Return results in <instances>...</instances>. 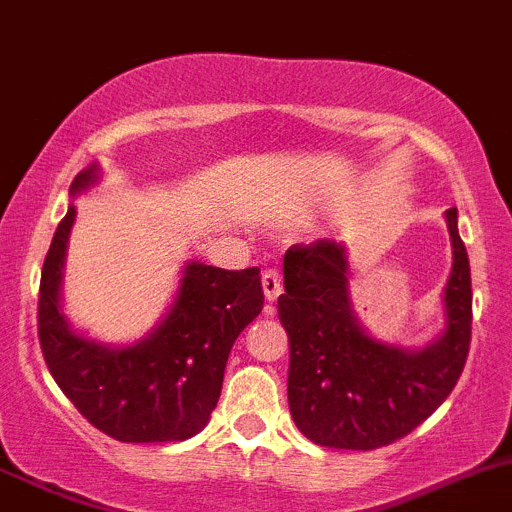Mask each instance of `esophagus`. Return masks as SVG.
<instances>
[{"mask_svg": "<svg viewBox=\"0 0 512 512\" xmlns=\"http://www.w3.org/2000/svg\"><path fill=\"white\" fill-rule=\"evenodd\" d=\"M261 283H263V293H266V312H273V302L278 300V295L283 293V280H280L276 268H268V271H263L261 276Z\"/></svg>", "mask_w": 512, "mask_h": 512, "instance_id": "esophagus-1", "label": "esophagus"}]
</instances>
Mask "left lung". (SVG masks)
I'll use <instances>...</instances> for the list:
<instances>
[{"mask_svg":"<svg viewBox=\"0 0 512 512\" xmlns=\"http://www.w3.org/2000/svg\"><path fill=\"white\" fill-rule=\"evenodd\" d=\"M444 217L452 239L444 327L425 346L381 342L359 322L346 244L320 239L285 254L278 317L290 342L288 405L310 442L359 452L386 447L454 390L471 342V268L456 207Z\"/></svg>","mask_w":512,"mask_h":512,"instance_id":"obj_1","label":"left lung"}]
</instances>
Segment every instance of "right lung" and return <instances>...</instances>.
Returning a JSON list of instances; mask_svg holds the SVG:
<instances>
[{"mask_svg":"<svg viewBox=\"0 0 512 512\" xmlns=\"http://www.w3.org/2000/svg\"><path fill=\"white\" fill-rule=\"evenodd\" d=\"M100 163L75 175L70 197L95 188ZM78 210L53 234L41 271L38 339L51 376L87 422L119 442H183L210 422L229 351L263 307L261 271L188 261L161 322L131 344L78 332L63 312V271Z\"/></svg>","mask_w":512,"mask_h":512,"instance_id":"obj_1","label":"right lung"}]
</instances>
